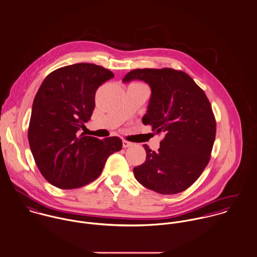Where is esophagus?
Returning a JSON list of instances; mask_svg holds the SVG:
<instances>
[{"mask_svg": "<svg viewBox=\"0 0 257 257\" xmlns=\"http://www.w3.org/2000/svg\"><path fill=\"white\" fill-rule=\"evenodd\" d=\"M132 146H133V144H132V143H130V142L125 141V140H123V141H122V147H123V148L132 147Z\"/></svg>", "mask_w": 257, "mask_h": 257, "instance_id": "esophagus-1", "label": "esophagus"}]
</instances>
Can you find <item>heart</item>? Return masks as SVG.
Wrapping results in <instances>:
<instances>
[{
    "mask_svg": "<svg viewBox=\"0 0 257 257\" xmlns=\"http://www.w3.org/2000/svg\"><path fill=\"white\" fill-rule=\"evenodd\" d=\"M135 84H141V83H135Z\"/></svg>",
    "mask_w": 257,
    "mask_h": 257,
    "instance_id": "1",
    "label": "heart"
}]
</instances>
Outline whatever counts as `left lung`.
<instances>
[{
  "label": "left lung",
  "instance_id": "obj_1",
  "mask_svg": "<svg viewBox=\"0 0 257 257\" xmlns=\"http://www.w3.org/2000/svg\"><path fill=\"white\" fill-rule=\"evenodd\" d=\"M145 81L151 97L144 124L163 133L158 151L148 146L145 163L134 168L136 179L163 195L180 193L194 183L210 161L216 119L205 92L183 71L171 68L135 69L122 82Z\"/></svg>",
  "mask_w": 257,
  "mask_h": 257
}]
</instances>
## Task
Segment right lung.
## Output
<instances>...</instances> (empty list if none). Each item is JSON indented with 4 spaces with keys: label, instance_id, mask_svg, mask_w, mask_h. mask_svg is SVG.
<instances>
[{
    "label": "right lung",
    "instance_id": "add662e5",
    "mask_svg": "<svg viewBox=\"0 0 257 257\" xmlns=\"http://www.w3.org/2000/svg\"><path fill=\"white\" fill-rule=\"evenodd\" d=\"M113 77L91 63L61 67L47 75L34 100L29 144L42 176L60 189L96 180L110 154L119 151L117 137L79 136L95 109L97 89Z\"/></svg>",
    "mask_w": 257,
    "mask_h": 257
}]
</instances>
